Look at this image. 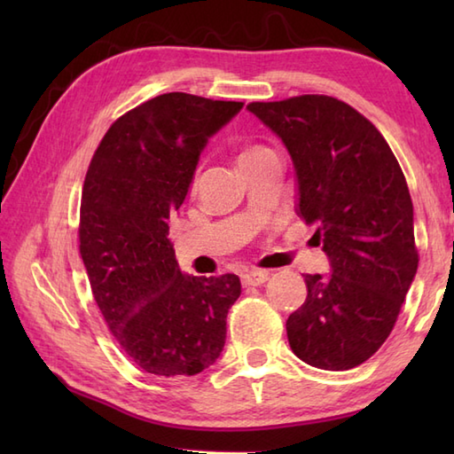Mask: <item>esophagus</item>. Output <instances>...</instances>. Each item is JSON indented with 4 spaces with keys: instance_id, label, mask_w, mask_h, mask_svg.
<instances>
[{
    "instance_id": "34e87169",
    "label": "esophagus",
    "mask_w": 454,
    "mask_h": 454,
    "mask_svg": "<svg viewBox=\"0 0 454 454\" xmlns=\"http://www.w3.org/2000/svg\"><path fill=\"white\" fill-rule=\"evenodd\" d=\"M267 278H269L267 271H249L242 275V283L246 286H262L263 283H267Z\"/></svg>"
}]
</instances>
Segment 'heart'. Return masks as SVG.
I'll list each match as a JSON object with an SVG mask.
<instances>
[{
	"label": "heart",
	"mask_w": 454,
	"mask_h": 454,
	"mask_svg": "<svg viewBox=\"0 0 454 454\" xmlns=\"http://www.w3.org/2000/svg\"><path fill=\"white\" fill-rule=\"evenodd\" d=\"M267 152H271V150H267V148H263V146H249V148L242 150V153H239V166H242V163L254 161V160H257V158L265 156Z\"/></svg>",
	"instance_id": "heart-1"
}]
</instances>
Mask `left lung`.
I'll list each match as a JSON object with an SVG mask.
<instances>
[{
  "mask_svg": "<svg viewBox=\"0 0 454 454\" xmlns=\"http://www.w3.org/2000/svg\"><path fill=\"white\" fill-rule=\"evenodd\" d=\"M247 111L291 153L296 212L316 224L332 267L304 275L308 294L288 316V343L317 369H353L387 341L418 271L406 177L374 124L340 99L301 95Z\"/></svg>",
  "mask_w": 454,
  "mask_h": 454,
  "instance_id": "1",
  "label": "left lung"
}]
</instances>
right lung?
<instances>
[{"label": "right lung", "mask_w": 454, "mask_h": 454, "mask_svg": "<svg viewBox=\"0 0 454 454\" xmlns=\"http://www.w3.org/2000/svg\"><path fill=\"white\" fill-rule=\"evenodd\" d=\"M244 103L163 93L111 124L82 191L80 254L111 333L140 369L192 376L215 363L242 285L181 273L168 220L200 152Z\"/></svg>", "instance_id": "1"}]
</instances>
